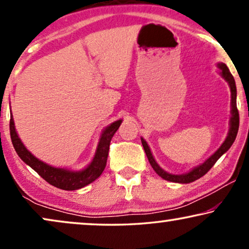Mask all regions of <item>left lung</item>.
Instances as JSON below:
<instances>
[{
    "label": "left lung",
    "mask_w": 249,
    "mask_h": 249,
    "mask_svg": "<svg viewBox=\"0 0 249 249\" xmlns=\"http://www.w3.org/2000/svg\"><path fill=\"white\" fill-rule=\"evenodd\" d=\"M219 68L221 69V76H222L224 79L228 81L230 86L231 90V119H230V130L229 134H228V137L221 147L217 149V151L214 153V154L211 156L210 159H207L203 164L197 166V168L193 169L192 171L186 173V175H170V173L163 171V170L158 165V163L155 162L154 158H153L151 149H149L147 142H146L144 139L142 138V147H144V151L147 155V159L149 163H151L152 168L154 171L158 173V175L163 178L164 180H168V181L172 182H179V183H189L195 181V180L199 179L200 177H203L205 173H207L211 170V168L215 164V162L219 160L221 156H222L224 153H226L228 149L231 147V145L233 144L234 139L237 137L238 129H239V112H238L237 108V88H236V83H234L233 76L228 69V67L224 63H220Z\"/></svg>",
    "instance_id": "obj_1"
}]
</instances>
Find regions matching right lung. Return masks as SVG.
I'll return each instance as SVG.
<instances>
[{"instance_id":"1","label":"right lung","mask_w":249,"mask_h":249,"mask_svg":"<svg viewBox=\"0 0 249 249\" xmlns=\"http://www.w3.org/2000/svg\"><path fill=\"white\" fill-rule=\"evenodd\" d=\"M121 122L122 120H118L105 128V130L101 136L100 142H98L96 149V154H95L93 161H91L90 164L86 169L79 172H72L66 169L53 168V166L47 165L46 163L36 159L23 146L18 135H17L12 114L10 117V135H11L13 147H15L19 158L26 164H28L30 168L35 170L45 181L49 182L50 185L56 187V188L63 190H76L89 185L90 182L96 180L102 175V172L104 171L105 166H107L111 139L115 134V131L120 127Z\"/></svg>"}]
</instances>
